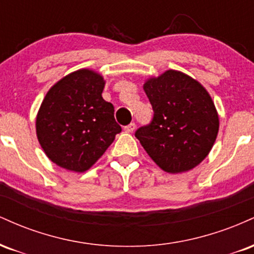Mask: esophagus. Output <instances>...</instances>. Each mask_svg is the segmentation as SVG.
<instances>
[{
  "label": "esophagus",
  "mask_w": 254,
  "mask_h": 254,
  "mask_svg": "<svg viewBox=\"0 0 254 254\" xmlns=\"http://www.w3.org/2000/svg\"><path fill=\"white\" fill-rule=\"evenodd\" d=\"M135 129H136V124L135 123H130L129 125H127V127H124L125 132H132V131Z\"/></svg>",
  "instance_id": "esophagus-1"
}]
</instances>
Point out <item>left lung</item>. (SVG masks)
<instances>
[{
    "mask_svg": "<svg viewBox=\"0 0 254 254\" xmlns=\"http://www.w3.org/2000/svg\"><path fill=\"white\" fill-rule=\"evenodd\" d=\"M143 89L154 118L136 131L137 139L167 173L191 171L208 156L218 133L220 119L210 94L197 80L172 69L147 78Z\"/></svg>",
    "mask_w": 254,
    "mask_h": 254,
    "instance_id": "1",
    "label": "left lung"
}]
</instances>
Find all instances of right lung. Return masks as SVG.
Wrapping results in <instances>:
<instances>
[{
  "instance_id": "right-lung-1",
  "label": "right lung",
  "mask_w": 254,
  "mask_h": 254,
  "mask_svg": "<svg viewBox=\"0 0 254 254\" xmlns=\"http://www.w3.org/2000/svg\"><path fill=\"white\" fill-rule=\"evenodd\" d=\"M106 81L90 69L65 75L49 89L36 118L38 141L54 164L83 173L122 131L115 107L103 99Z\"/></svg>"
}]
</instances>
